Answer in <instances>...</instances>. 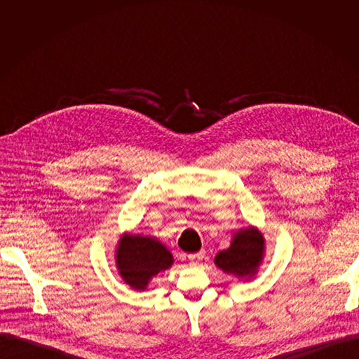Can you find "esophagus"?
Returning <instances> with one entry per match:
<instances>
[{"label":"esophagus","mask_w":359,"mask_h":359,"mask_svg":"<svg viewBox=\"0 0 359 359\" xmlns=\"http://www.w3.org/2000/svg\"><path fill=\"white\" fill-rule=\"evenodd\" d=\"M187 257H189V260H190V264H193V265H198V264L201 262V260L205 257V253H203V252L193 253V255H189Z\"/></svg>","instance_id":"obj_1"}]
</instances>
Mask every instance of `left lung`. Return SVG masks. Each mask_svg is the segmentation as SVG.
<instances>
[{"instance_id":"obj_1","label":"left lung","mask_w":359,"mask_h":359,"mask_svg":"<svg viewBox=\"0 0 359 359\" xmlns=\"http://www.w3.org/2000/svg\"><path fill=\"white\" fill-rule=\"evenodd\" d=\"M265 256V238L257 227L247 226L235 231L229 248L215 255L214 264L223 273L240 280L253 278Z\"/></svg>"}]
</instances>
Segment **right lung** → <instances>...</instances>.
<instances>
[{"label":"right lung","instance_id":"add662e5","mask_svg":"<svg viewBox=\"0 0 359 359\" xmlns=\"http://www.w3.org/2000/svg\"><path fill=\"white\" fill-rule=\"evenodd\" d=\"M115 264L126 285L147 290L151 280L173 265V256L156 236L124 233L115 248Z\"/></svg>","mask_w":359,"mask_h":359}]
</instances>
